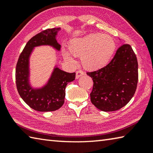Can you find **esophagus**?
Wrapping results in <instances>:
<instances>
[{"label":"esophagus","instance_id":"1","mask_svg":"<svg viewBox=\"0 0 153 153\" xmlns=\"http://www.w3.org/2000/svg\"><path fill=\"white\" fill-rule=\"evenodd\" d=\"M83 75H84V72L82 70H77L76 71V78H79V77H81Z\"/></svg>","mask_w":153,"mask_h":153}]
</instances>
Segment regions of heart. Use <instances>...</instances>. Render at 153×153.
<instances>
[{
	"mask_svg": "<svg viewBox=\"0 0 153 153\" xmlns=\"http://www.w3.org/2000/svg\"><path fill=\"white\" fill-rule=\"evenodd\" d=\"M116 44L112 37L101 33H94L81 38H76L69 43L71 55L81 56L82 66L90 71L103 68L109 63L115 51ZM64 56L67 61L74 59L68 53Z\"/></svg>",
	"mask_w": 153,
	"mask_h": 153,
	"instance_id": "heart-1",
	"label": "heart"
}]
</instances>
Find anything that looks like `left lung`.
<instances>
[{"label": "left lung", "instance_id": "obj_1", "mask_svg": "<svg viewBox=\"0 0 153 153\" xmlns=\"http://www.w3.org/2000/svg\"><path fill=\"white\" fill-rule=\"evenodd\" d=\"M138 61L128 44L117 49L107 66L87 72L94 82L90 100L99 110L115 111L126 106L135 94L138 80Z\"/></svg>", "mask_w": 153, "mask_h": 153}]
</instances>
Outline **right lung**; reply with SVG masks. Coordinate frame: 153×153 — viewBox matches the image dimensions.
<instances>
[{
    "label": "right lung",
    "mask_w": 153,
    "mask_h": 153,
    "mask_svg": "<svg viewBox=\"0 0 153 153\" xmlns=\"http://www.w3.org/2000/svg\"><path fill=\"white\" fill-rule=\"evenodd\" d=\"M59 30L60 28L47 29L33 36L27 42L18 59L15 69L17 91L24 101L35 111L46 112L61 108L64 103L65 87L76 77V73H67L55 67L44 87L33 89L29 84V58L33 48L41 45H50L60 50L61 45L56 40Z\"/></svg>",
    "instance_id": "obj_1"
}]
</instances>
